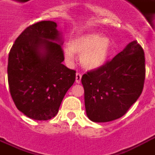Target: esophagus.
<instances>
[{
  "instance_id": "obj_1",
  "label": "esophagus",
  "mask_w": 155,
  "mask_h": 155,
  "mask_svg": "<svg viewBox=\"0 0 155 155\" xmlns=\"http://www.w3.org/2000/svg\"><path fill=\"white\" fill-rule=\"evenodd\" d=\"M81 78H82V74L78 72V73L76 74V83H77V84H79L80 82H81Z\"/></svg>"
}]
</instances>
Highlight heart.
Listing matches in <instances>:
<instances>
[{
    "label": "heart",
    "instance_id": "1",
    "mask_svg": "<svg viewBox=\"0 0 155 155\" xmlns=\"http://www.w3.org/2000/svg\"><path fill=\"white\" fill-rule=\"evenodd\" d=\"M113 50V41L108 36L100 33H84L73 38L69 47L63 48V57L68 64H72L74 54H81L80 62L89 70H96L102 67Z\"/></svg>",
    "mask_w": 155,
    "mask_h": 155
}]
</instances>
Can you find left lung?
<instances>
[{"instance_id": "obj_1", "label": "left lung", "mask_w": 155, "mask_h": 155, "mask_svg": "<svg viewBox=\"0 0 155 155\" xmlns=\"http://www.w3.org/2000/svg\"><path fill=\"white\" fill-rule=\"evenodd\" d=\"M144 79V52L133 41L102 67L82 77L88 118L96 123L121 118L142 94Z\"/></svg>"}]
</instances>
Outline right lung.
<instances>
[{"instance_id": "obj_1", "label": "right lung", "mask_w": 155, "mask_h": 155, "mask_svg": "<svg viewBox=\"0 0 155 155\" xmlns=\"http://www.w3.org/2000/svg\"><path fill=\"white\" fill-rule=\"evenodd\" d=\"M62 44L55 22L41 21L27 27L10 50L7 78L11 96L30 119L54 117L75 82V71L62 64Z\"/></svg>"}]
</instances>
